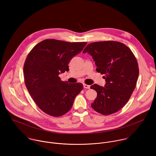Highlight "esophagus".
Returning <instances> with one entry per match:
<instances>
[{"label": "esophagus", "instance_id": "34e87169", "mask_svg": "<svg viewBox=\"0 0 156 156\" xmlns=\"http://www.w3.org/2000/svg\"><path fill=\"white\" fill-rule=\"evenodd\" d=\"M83 86L85 89H90V85H87L86 84H83Z\"/></svg>", "mask_w": 156, "mask_h": 156}]
</instances>
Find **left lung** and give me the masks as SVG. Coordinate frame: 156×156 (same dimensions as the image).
Here are the masks:
<instances>
[{"mask_svg": "<svg viewBox=\"0 0 156 156\" xmlns=\"http://www.w3.org/2000/svg\"><path fill=\"white\" fill-rule=\"evenodd\" d=\"M90 54L96 71L105 76V87L94 84L97 92L91 107L98 113L108 115L120 110L128 101L136 86L139 76L137 60L125 44L114 41L89 44L83 53Z\"/></svg>", "mask_w": 156, "mask_h": 156, "instance_id": "1", "label": "left lung"}]
</instances>
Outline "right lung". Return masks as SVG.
Wrapping results in <instances>:
<instances>
[{"label": "right lung", "instance_id": "1", "mask_svg": "<svg viewBox=\"0 0 156 156\" xmlns=\"http://www.w3.org/2000/svg\"><path fill=\"white\" fill-rule=\"evenodd\" d=\"M86 44V42L48 39L36 44L28 54L23 66L25 83L31 98L44 113L57 117L71 109L83 85L64 82L59 74L69 70L70 60Z\"/></svg>", "mask_w": 156, "mask_h": 156}]
</instances>
